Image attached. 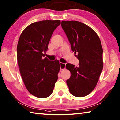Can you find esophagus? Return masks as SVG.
<instances>
[{"label": "esophagus", "mask_w": 120, "mask_h": 120, "mask_svg": "<svg viewBox=\"0 0 120 120\" xmlns=\"http://www.w3.org/2000/svg\"><path fill=\"white\" fill-rule=\"evenodd\" d=\"M66 64H65L62 62H60V69L61 70H64L66 68Z\"/></svg>", "instance_id": "obj_1"}]
</instances>
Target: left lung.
Segmentation results:
<instances>
[{"instance_id":"1","label":"left lung","mask_w":120,"mask_h":120,"mask_svg":"<svg viewBox=\"0 0 120 120\" xmlns=\"http://www.w3.org/2000/svg\"><path fill=\"white\" fill-rule=\"evenodd\" d=\"M62 28L79 61V66L67 64L71 77L67 84L71 94L83 97L94 90L103 69V49L97 34L77 21H62ZM77 55H76V54Z\"/></svg>"}]
</instances>
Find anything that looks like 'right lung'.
<instances>
[{
  "mask_svg": "<svg viewBox=\"0 0 120 120\" xmlns=\"http://www.w3.org/2000/svg\"><path fill=\"white\" fill-rule=\"evenodd\" d=\"M60 20H42L27 26L17 45V61L26 89L39 98L50 96L58 80L60 66L58 60L43 58L54 30Z\"/></svg>",
  "mask_w": 120,
  "mask_h": 120,
  "instance_id": "add662e5",
  "label": "right lung"
}]
</instances>
